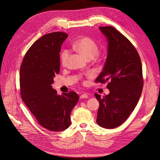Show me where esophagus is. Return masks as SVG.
<instances>
[{"mask_svg": "<svg viewBox=\"0 0 160 160\" xmlns=\"http://www.w3.org/2000/svg\"><path fill=\"white\" fill-rule=\"evenodd\" d=\"M88 97V95L87 94H82L80 96V99H86Z\"/></svg>", "mask_w": 160, "mask_h": 160, "instance_id": "obj_1", "label": "esophagus"}]
</instances>
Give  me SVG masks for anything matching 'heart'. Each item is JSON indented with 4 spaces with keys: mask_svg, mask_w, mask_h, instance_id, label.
<instances>
[{
    "mask_svg": "<svg viewBox=\"0 0 160 160\" xmlns=\"http://www.w3.org/2000/svg\"><path fill=\"white\" fill-rule=\"evenodd\" d=\"M72 48L88 60L92 59L101 60L106 56V52L101 53L98 52L99 48L98 43L89 36H83L76 40L72 44ZM68 58V50H65L61 52L60 60L62 65L65 66L67 65Z\"/></svg>",
    "mask_w": 160,
    "mask_h": 160,
    "instance_id": "b5f03b06",
    "label": "heart"
}]
</instances>
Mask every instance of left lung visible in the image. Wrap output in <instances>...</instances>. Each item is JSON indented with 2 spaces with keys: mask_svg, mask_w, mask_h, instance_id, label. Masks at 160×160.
<instances>
[{
  "mask_svg": "<svg viewBox=\"0 0 160 160\" xmlns=\"http://www.w3.org/2000/svg\"><path fill=\"white\" fill-rule=\"evenodd\" d=\"M108 40L107 59L102 71L95 82L105 84L108 95L101 97L97 124L113 129L122 125L134 110L142 91L143 76L141 61L131 42L113 27H100Z\"/></svg>",
  "mask_w": 160,
  "mask_h": 160,
  "instance_id": "obj_1",
  "label": "left lung"
}]
</instances>
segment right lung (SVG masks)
<instances>
[{"mask_svg":"<svg viewBox=\"0 0 160 160\" xmlns=\"http://www.w3.org/2000/svg\"><path fill=\"white\" fill-rule=\"evenodd\" d=\"M67 37L63 32L44 34L30 47L20 67L22 100L40 126L53 131L71 126V110L79 100L76 92L59 95L52 86L59 72V52Z\"/></svg>","mask_w":160,"mask_h":160,"instance_id":"right-lung-1","label":"right lung"}]
</instances>
